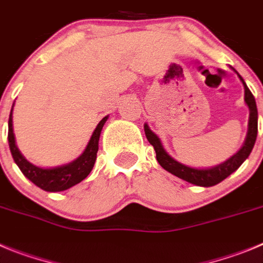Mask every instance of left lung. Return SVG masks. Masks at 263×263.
<instances>
[{
	"instance_id": "1",
	"label": "left lung",
	"mask_w": 263,
	"mask_h": 263,
	"mask_svg": "<svg viewBox=\"0 0 263 263\" xmlns=\"http://www.w3.org/2000/svg\"><path fill=\"white\" fill-rule=\"evenodd\" d=\"M238 77H240L241 82L243 85V89H245V103L249 107L248 135L242 148L236 155L232 156L231 158L224 161L223 164L214 167H208V169H196V167H190L187 165L181 164V162H178V161L167 155L162 144H161L160 139L157 137V135L151 131L148 124H144L145 136L149 143L152 144L153 148H155L156 158H157L158 164L164 167L165 170L172 173L173 176L178 177V178L183 179L186 182H190L193 184H196V186L210 187V186H215V184L223 181V179H226L228 176H231L232 173L236 172L241 166L243 161L249 157L253 146H254L255 139H257V132H258V111H257V105H255V99L253 97L252 91L249 90V87L247 86L242 77L240 74H238Z\"/></svg>"
}]
</instances>
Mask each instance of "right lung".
I'll use <instances>...</instances> for the list:
<instances>
[{"label": "right lung", "mask_w": 263, "mask_h": 263, "mask_svg": "<svg viewBox=\"0 0 263 263\" xmlns=\"http://www.w3.org/2000/svg\"><path fill=\"white\" fill-rule=\"evenodd\" d=\"M13 107H11L10 117H9V146H10L11 156H13L15 164L18 165V167H20L26 178L30 179L32 183L36 184L37 187H40L42 190L56 193V191L68 190V189L80 183L82 179L89 176V173L91 172L94 162H96L101 131H102L108 117H105L98 123V126H97L93 135H91L90 140L87 143L86 149L77 160L72 161L70 164L63 165V166L44 169V167H39L36 165L31 164V162H28L23 157L22 153L20 152V149L16 148L15 137H14L13 132Z\"/></svg>", "instance_id": "add662e5"}]
</instances>
